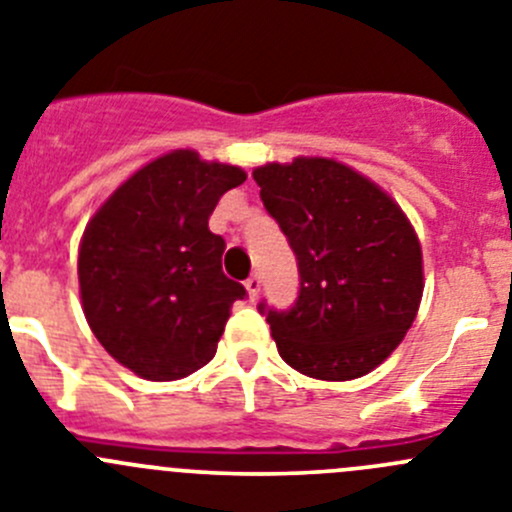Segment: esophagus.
<instances>
[{"label": "esophagus", "mask_w": 512, "mask_h": 512, "mask_svg": "<svg viewBox=\"0 0 512 512\" xmlns=\"http://www.w3.org/2000/svg\"><path fill=\"white\" fill-rule=\"evenodd\" d=\"M245 288H247V293H250L252 301H257V296H260V288H262L260 275H250V278L245 280Z\"/></svg>", "instance_id": "esophagus-1"}]
</instances>
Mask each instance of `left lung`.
Returning <instances> with one entry per match:
<instances>
[{
	"label": "left lung",
	"mask_w": 512,
	"mask_h": 512,
	"mask_svg": "<svg viewBox=\"0 0 512 512\" xmlns=\"http://www.w3.org/2000/svg\"><path fill=\"white\" fill-rule=\"evenodd\" d=\"M260 199L296 252V303H260L280 357L316 380H354L393 354L423 296L421 242L370 178L329 158L255 168Z\"/></svg>",
	"instance_id": "1"
}]
</instances>
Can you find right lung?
I'll return each instance as SVG.
<instances>
[{"mask_svg": "<svg viewBox=\"0 0 512 512\" xmlns=\"http://www.w3.org/2000/svg\"><path fill=\"white\" fill-rule=\"evenodd\" d=\"M237 165L173 150L130 176L91 216L78 285L91 331L119 365L145 380H181L216 354L229 308L247 296L224 275V239L209 216Z\"/></svg>", "mask_w": 512, "mask_h": 512, "instance_id": "add662e5", "label": "right lung"}]
</instances>
